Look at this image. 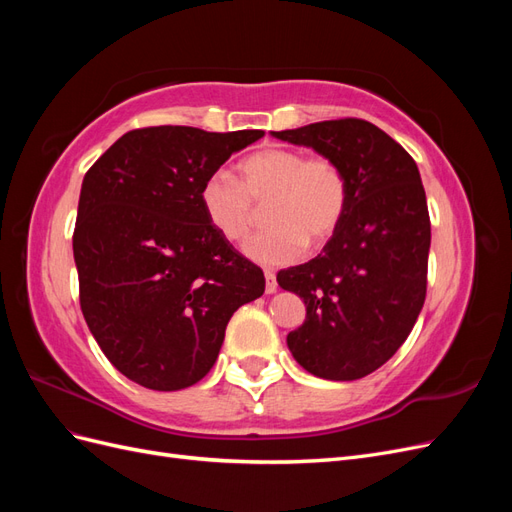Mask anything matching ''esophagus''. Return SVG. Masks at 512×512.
<instances>
[{"label":"esophagus","mask_w":512,"mask_h":512,"mask_svg":"<svg viewBox=\"0 0 512 512\" xmlns=\"http://www.w3.org/2000/svg\"><path fill=\"white\" fill-rule=\"evenodd\" d=\"M265 280H267V294H273L277 290V280H275V273L273 271H265Z\"/></svg>","instance_id":"obj_1"}]
</instances>
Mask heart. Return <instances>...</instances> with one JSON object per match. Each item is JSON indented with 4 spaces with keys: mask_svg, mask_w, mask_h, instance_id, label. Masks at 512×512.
<instances>
[{
    "mask_svg": "<svg viewBox=\"0 0 512 512\" xmlns=\"http://www.w3.org/2000/svg\"><path fill=\"white\" fill-rule=\"evenodd\" d=\"M239 179L215 170L200 183L198 200L209 226L226 241H243L252 230L256 205L269 226L245 243L260 265H288L307 243L322 247L344 222L348 177L335 160L305 156L299 149L265 147L239 162Z\"/></svg>",
    "mask_w": 512,
    "mask_h": 512,
    "instance_id": "heart-1",
    "label": "heart"
}]
</instances>
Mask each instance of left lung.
<instances>
[{"instance_id":"8db88e82","label":"left lung","mask_w":512,"mask_h":512,"mask_svg":"<svg viewBox=\"0 0 512 512\" xmlns=\"http://www.w3.org/2000/svg\"><path fill=\"white\" fill-rule=\"evenodd\" d=\"M335 160L348 177L344 222L305 265L277 273L307 316L288 333L297 363L324 380H359L406 342L427 294L431 224L416 162L365 119L273 132Z\"/></svg>"}]
</instances>
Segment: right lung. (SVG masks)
I'll use <instances>...</instances> for the list:
<instances>
[{
	"instance_id": "1",
	"label": "right lung",
	"mask_w": 512,
	"mask_h": 512,
	"mask_svg": "<svg viewBox=\"0 0 512 512\" xmlns=\"http://www.w3.org/2000/svg\"><path fill=\"white\" fill-rule=\"evenodd\" d=\"M262 130L153 126L123 134L87 170L74 262L87 327L123 376L151 391L203 380L226 324L265 275L215 232L198 190Z\"/></svg>"
}]
</instances>
